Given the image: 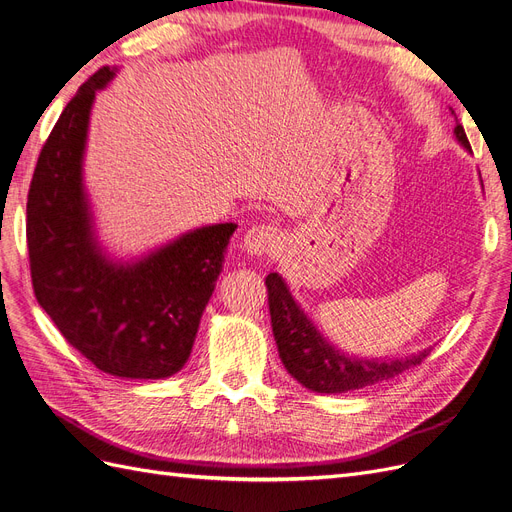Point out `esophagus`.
Here are the masks:
<instances>
[{
	"label": "esophagus",
	"instance_id": "34e87169",
	"mask_svg": "<svg viewBox=\"0 0 512 512\" xmlns=\"http://www.w3.org/2000/svg\"><path fill=\"white\" fill-rule=\"evenodd\" d=\"M278 242H280V236L276 227L263 223V225H253L251 230L244 234L242 249L251 257H259V255H268L276 251Z\"/></svg>",
	"mask_w": 512,
	"mask_h": 512
}]
</instances>
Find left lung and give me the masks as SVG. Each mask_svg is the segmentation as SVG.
Returning <instances> with one entry per match:
<instances>
[{"label":"left lung","mask_w":512,"mask_h":512,"mask_svg":"<svg viewBox=\"0 0 512 512\" xmlns=\"http://www.w3.org/2000/svg\"><path fill=\"white\" fill-rule=\"evenodd\" d=\"M456 137L466 149H470L468 137L460 124L456 126ZM266 287L280 361L299 384L314 392L335 394L380 384L420 365L430 354V350H424L418 356L401 358V361H363V358L346 356L335 350L314 329L308 316L295 304L285 280L278 274H268Z\"/></svg>","instance_id":"1"}]
</instances>
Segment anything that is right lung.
<instances>
[{"label": "right lung", "instance_id": "1", "mask_svg": "<svg viewBox=\"0 0 512 512\" xmlns=\"http://www.w3.org/2000/svg\"><path fill=\"white\" fill-rule=\"evenodd\" d=\"M109 67L80 86L37 158L27 196L33 291L52 323L103 373L162 380L192 352L234 223L200 227L132 266L109 263L92 240L82 154L94 92Z\"/></svg>", "mask_w": 512, "mask_h": 512}]
</instances>
